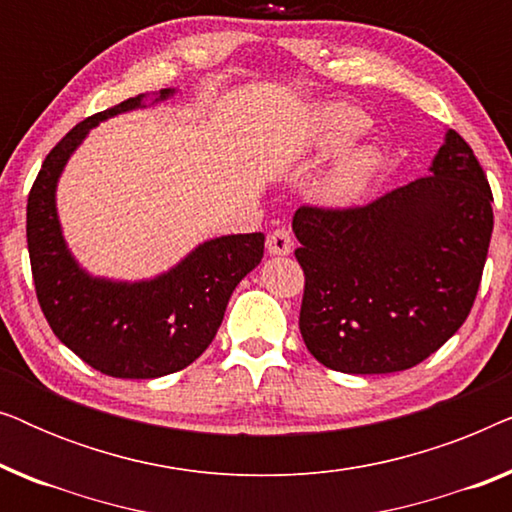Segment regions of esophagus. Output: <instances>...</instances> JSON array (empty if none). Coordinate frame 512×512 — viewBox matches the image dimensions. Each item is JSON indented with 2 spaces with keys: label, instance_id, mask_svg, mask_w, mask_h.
<instances>
[{
  "label": "esophagus",
  "instance_id": "esophagus-1",
  "mask_svg": "<svg viewBox=\"0 0 512 512\" xmlns=\"http://www.w3.org/2000/svg\"><path fill=\"white\" fill-rule=\"evenodd\" d=\"M265 247H268L272 256H286V254H291V249H293V237L286 228H275L268 235Z\"/></svg>",
  "mask_w": 512,
  "mask_h": 512
}]
</instances>
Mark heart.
Instances as JSON below:
<instances>
[{
    "mask_svg": "<svg viewBox=\"0 0 512 512\" xmlns=\"http://www.w3.org/2000/svg\"><path fill=\"white\" fill-rule=\"evenodd\" d=\"M326 125V142L342 144L366 128V118L352 109H333L328 114ZM377 165H380V160H377L375 151L359 149L347 153L338 160V165L333 167L324 184H321V198L326 202H335V205L356 200L373 181Z\"/></svg>",
    "mask_w": 512,
    "mask_h": 512,
    "instance_id": "obj_1",
    "label": "heart"
}]
</instances>
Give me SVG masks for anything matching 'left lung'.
Masks as SVG:
<instances>
[{"label": "left lung", "instance_id": "8db88e82", "mask_svg": "<svg viewBox=\"0 0 512 512\" xmlns=\"http://www.w3.org/2000/svg\"><path fill=\"white\" fill-rule=\"evenodd\" d=\"M492 202L473 149L447 130L431 174L361 207H300L298 326L314 359L340 373L380 375L438 352L478 296Z\"/></svg>", "mask_w": 512, "mask_h": 512}]
</instances>
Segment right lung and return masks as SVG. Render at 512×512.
Listing matches in <instances>:
<instances>
[{"label": "right lung", "mask_w": 512, "mask_h": 512, "mask_svg": "<svg viewBox=\"0 0 512 512\" xmlns=\"http://www.w3.org/2000/svg\"><path fill=\"white\" fill-rule=\"evenodd\" d=\"M172 90H160L158 100ZM144 95L74 125L48 153L27 198V249L41 312L62 345L104 375L151 380L191 366L219 331L235 286L261 263L263 233L200 244L177 268L149 282L90 277L69 254L55 212L62 167L90 128L142 107Z\"/></svg>", "instance_id": "right-lung-1"}]
</instances>
